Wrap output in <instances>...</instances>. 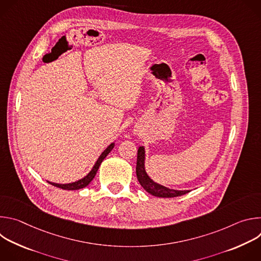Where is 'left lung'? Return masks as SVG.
Wrapping results in <instances>:
<instances>
[{"mask_svg": "<svg viewBox=\"0 0 261 261\" xmlns=\"http://www.w3.org/2000/svg\"><path fill=\"white\" fill-rule=\"evenodd\" d=\"M144 160H145V152L144 147L139 146L137 152V162H136V175L139 184L142 186L143 189L150 194L157 197H176L187 194L190 190H174L169 189L165 186H162L156 181H154L150 176L147 175L144 168Z\"/></svg>", "mask_w": 261, "mask_h": 261, "instance_id": "left-lung-1", "label": "left lung"}]
</instances>
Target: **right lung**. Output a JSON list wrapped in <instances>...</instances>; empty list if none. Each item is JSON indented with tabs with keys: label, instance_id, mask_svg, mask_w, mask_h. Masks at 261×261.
<instances>
[{
	"label": "right lung",
	"instance_id": "obj_1",
	"mask_svg": "<svg viewBox=\"0 0 261 261\" xmlns=\"http://www.w3.org/2000/svg\"><path fill=\"white\" fill-rule=\"evenodd\" d=\"M115 147V142L110 143L105 150L102 152V154L100 155V157L98 158V160L96 161L95 165L93 166L92 170L85 176L83 177L82 179H79L76 181H73V182H69V184H56V182H51V181H48L50 185L55 186V187H58V188H61V189H64V190H79V189H82V188H85L87 187V186L92 181V179L95 177L96 173H97V170L99 169V166L100 164L102 163V161L105 159V157L110 153V151L113 150V148Z\"/></svg>",
	"mask_w": 261,
	"mask_h": 261
}]
</instances>
